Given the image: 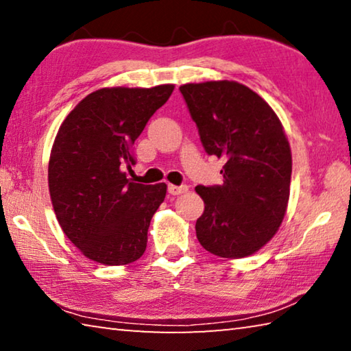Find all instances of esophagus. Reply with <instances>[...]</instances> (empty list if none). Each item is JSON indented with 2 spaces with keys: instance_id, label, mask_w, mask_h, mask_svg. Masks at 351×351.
Here are the masks:
<instances>
[{
  "instance_id": "34e87169",
  "label": "esophagus",
  "mask_w": 351,
  "mask_h": 351,
  "mask_svg": "<svg viewBox=\"0 0 351 351\" xmlns=\"http://www.w3.org/2000/svg\"><path fill=\"white\" fill-rule=\"evenodd\" d=\"M189 190L187 186H173V184H169V193L170 195H182Z\"/></svg>"
}]
</instances>
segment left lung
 <instances>
[{"mask_svg":"<svg viewBox=\"0 0 351 351\" xmlns=\"http://www.w3.org/2000/svg\"><path fill=\"white\" fill-rule=\"evenodd\" d=\"M204 150L224 159L221 186H197L204 212L197 239L223 258H243L277 234L289 199L291 147L266 100L234 80L180 86Z\"/></svg>","mask_w":351,"mask_h":351,"instance_id":"8db88e82","label":"left lung"}]
</instances>
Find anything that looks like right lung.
Here are the masks:
<instances>
[{
	"instance_id": "1",
	"label": "right lung",
	"mask_w": 351,
	"mask_h": 351,
	"mask_svg": "<svg viewBox=\"0 0 351 351\" xmlns=\"http://www.w3.org/2000/svg\"><path fill=\"white\" fill-rule=\"evenodd\" d=\"M175 85L102 88L69 112L52 144L47 184L57 221L86 258L133 263L147 247L152 217L167 184L130 181L132 147Z\"/></svg>"
}]
</instances>
